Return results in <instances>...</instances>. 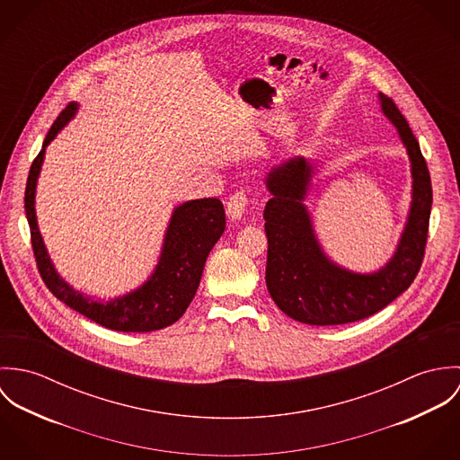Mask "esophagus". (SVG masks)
I'll return each instance as SVG.
<instances>
[{"instance_id": "obj_1", "label": "esophagus", "mask_w": 460, "mask_h": 460, "mask_svg": "<svg viewBox=\"0 0 460 460\" xmlns=\"http://www.w3.org/2000/svg\"><path fill=\"white\" fill-rule=\"evenodd\" d=\"M246 205H248V193L246 191H237L234 193L228 203H226V214L232 221H239L243 217V214L246 212Z\"/></svg>"}]
</instances>
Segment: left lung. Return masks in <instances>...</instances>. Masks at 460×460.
I'll return each mask as SVG.
<instances>
[{"mask_svg": "<svg viewBox=\"0 0 460 460\" xmlns=\"http://www.w3.org/2000/svg\"><path fill=\"white\" fill-rule=\"evenodd\" d=\"M383 113L407 148L412 201L394 259L372 274H356L331 262L319 246L303 203L314 166L294 157L272 168L265 179L272 198L265 203V283L276 306L294 321L338 326L363 321L394 301L414 281L425 255L432 184L425 157L392 97L379 93Z\"/></svg>", "mask_w": 460, "mask_h": 460, "instance_id": "obj_1", "label": "left lung"}]
</instances>
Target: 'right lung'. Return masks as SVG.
<instances>
[{
    "label": "right lung",
    "instance_id": "right-lung-1",
    "mask_svg": "<svg viewBox=\"0 0 460 460\" xmlns=\"http://www.w3.org/2000/svg\"><path fill=\"white\" fill-rule=\"evenodd\" d=\"M77 106L70 102L48 132L42 150L30 168L24 208L31 234V248L39 272L55 297L68 308L102 328L124 332H148L177 323L191 305L201 279L203 265L225 232V208L217 198L191 199L173 210L168 225L163 253L152 276L131 294L101 303L75 292L55 270L35 217V188L44 161L46 146L74 117Z\"/></svg>",
    "mask_w": 460,
    "mask_h": 460
}]
</instances>
